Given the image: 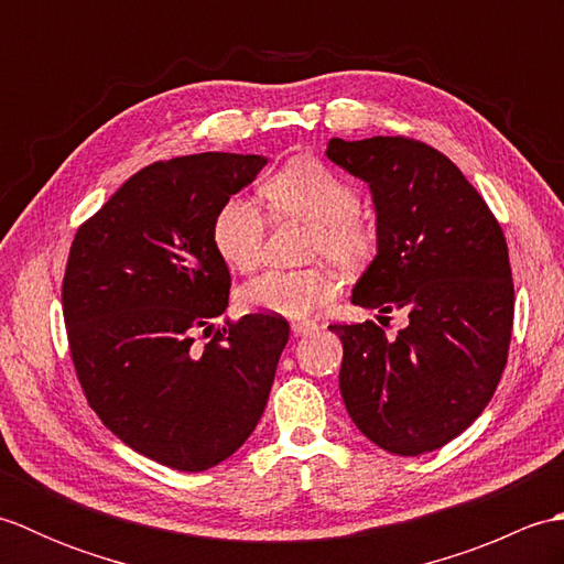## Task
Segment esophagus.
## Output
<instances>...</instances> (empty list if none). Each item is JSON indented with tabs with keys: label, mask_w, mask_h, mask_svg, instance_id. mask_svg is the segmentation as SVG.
<instances>
[{
	"label": "esophagus",
	"mask_w": 564,
	"mask_h": 564,
	"mask_svg": "<svg viewBox=\"0 0 564 564\" xmlns=\"http://www.w3.org/2000/svg\"><path fill=\"white\" fill-rule=\"evenodd\" d=\"M291 329H293V334H297V337H305V334L317 332V325H315V322H310V319H295Z\"/></svg>",
	"instance_id": "obj_1"
}]
</instances>
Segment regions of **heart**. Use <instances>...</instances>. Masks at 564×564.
Here are the masks:
<instances>
[{
    "instance_id": "obj_1",
    "label": "heart",
    "mask_w": 564,
    "mask_h": 564,
    "mask_svg": "<svg viewBox=\"0 0 564 564\" xmlns=\"http://www.w3.org/2000/svg\"><path fill=\"white\" fill-rule=\"evenodd\" d=\"M261 196L275 215H293L313 225L310 254L329 257L339 267H361L376 251V232L358 210L361 196L332 166L297 158L285 162L261 186ZM267 220L254 200L227 198L210 225V239L218 257L235 271L259 267ZM339 289L337 275L327 267L295 271H267L245 283L237 303L249 313L301 317L332 301Z\"/></svg>"
}]
</instances>
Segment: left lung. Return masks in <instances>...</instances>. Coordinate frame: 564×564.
<instances>
[{"label":"left lung","instance_id":"1","mask_svg":"<svg viewBox=\"0 0 564 564\" xmlns=\"http://www.w3.org/2000/svg\"><path fill=\"white\" fill-rule=\"evenodd\" d=\"M327 158L364 178L378 213V257L351 303L402 310L329 325L344 344L339 390L361 434L394 455L446 446L482 414L505 373L513 281L505 232L446 154L422 140L332 138ZM390 319V317H388Z\"/></svg>","mask_w":564,"mask_h":564}]
</instances>
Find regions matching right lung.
I'll use <instances>...</instances> for the list:
<instances>
[{
	"mask_svg": "<svg viewBox=\"0 0 564 564\" xmlns=\"http://www.w3.org/2000/svg\"><path fill=\"white\" fill-rule=\"evenodd\" d=\"M263 164L232 152L154 162L72 239L63 315L84 398L126 446L174 470H208L242 446L289 344L279 315L213 325L232 281L210 225Z\"/></svg>",
	"mask_w": 564,
	"mask_h": 564,
	"instance_id": "add662e5",
	"label": "right lung"
}]
</instances>
